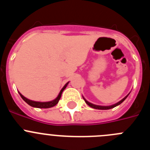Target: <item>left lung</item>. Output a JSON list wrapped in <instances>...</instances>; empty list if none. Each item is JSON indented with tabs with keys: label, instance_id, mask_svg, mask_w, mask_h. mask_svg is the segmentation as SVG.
<instances>
[{
	"label": "left lung",
	"instance_id": "8db88e82",
	"mask_svg": "<svg viewBox=\"0 0 150 150\" xmlns=\"http://www.w3.org/2000/svg\"><path fill=\"white\" fill-rule=\"evenodd\" d=\"M128 95H129V94H128ZM128 95H127V96L125 97V98L122 99V100H120V101H119V102H118V103H116V104H113V105H111V106H99V105H95V104H91V103H89V102H88V101H87V100H86V99H85L84 98H83V99H84V100H85V101H86V104H88V105L89 106V107H92V108H94V109H97V110H110V109H112V108H113V107H116V106L121 104L122 103V102L124 101V100H125V99H126V98L128 96Z\"/></svg>",
	"mask_w": 150,
	"mask_h": 150
}]
</instances>
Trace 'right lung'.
Segmentation results:
<instances>
[{
	"instance_id": "1",
	"label": "right lung",
	"mask_w": 150,
	"mask_h": 150,
	"mask_svg": "<svg viewBox=\"0 0 150 150\" xmlns=\"http://www.w3.org/2000/svg\"><path fill=\"white\" fill-rule=\"evenodd\" d=\"M68 83H69V82L64 85V86L63 88H62V89L61 90L60 92H59V95H58V97H57L56 98L53 100H51V101H48V102L34 101V100H29V99L26 98L25 97H24L23 95L20 93V92H18V93H19L20 96L22 97V98L23 99V100H25V101L28 104H29V105L31 106V107H37V108H50V107H54V106H55L57 104H58V103H59V100H60V98H61V96H62V92H63L64 90L65 89V88L67 87V86Z\"/></svg>"
}]
</instances>
